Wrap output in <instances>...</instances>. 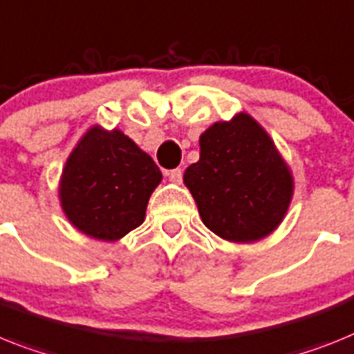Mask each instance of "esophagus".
Segmentation results:
<instances>
[{
    "mask_svg": "<svg viewBox=\"0 0 354 354\" xmlns=\"http://www.w3.org/2000/svg\"><path fill=\"white\" fill-rule=\"evenodd\" d=\"M169 180H171L172 183H182V180H183L182 169L178 167V169H172V171H169Z\"/></svg>",
    "mask_w": 354,
    "mask_h": 354,
    "instance_id": "esophagus-1",
    "label": "esophagus"
}]
</instances>
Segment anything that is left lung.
Wrapping results in <instances>:
<instances>
[{
	"label": "left lung",
	"mask_w": 354,
	"mask_h": 354,
	"mask_svg": "<svg viewBox=\"0 0 354 354\" xmlns=\"http://www.w3.org/2000/svg\"><path fill=\"white\" fill-rule=\"evenodd\" d=\"M200 160L185 171L205 227L234 243L273 232L292 200L286 163L263 127L246 113L216 122L200 138Z\"/></svg>",
	"instance_id": "1"
}]
</instances>
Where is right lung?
<instances>
[{"instance_id":"add662e5","label":"right lung","mask_w":354,"mask_h":354,"mask_svg":"<svg viewBox=\"0 0 354 354\" xmlns=\"http://www.w3.org/2000/svg\"><path fill=\"white\" fill-rule=\"evenodd\" d=\"M162 172L149 154L118 129L86 133L66 162L61 203L81 232L115 241L144 223Z\"/></svg>"}]
</instances>
